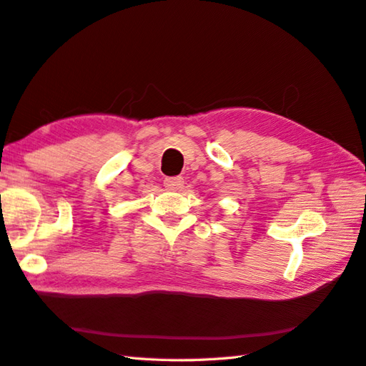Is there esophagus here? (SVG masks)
Segmentation results:
<instances>
[{"label": "esophagus", "instance_id": "obj_1", "mask_svg": "<svg viewBox=\"0 0 366 366\" xmlns=\"http://www.w3.org/2000/svg\"><path fill=\"white\" fill-rule=\"evenodd\" d=\"M164 185L167 190H172V192H177L179 189H182L184 185V177L182 176H174V177H165Z\"/></svg>", "mask_w": 366, "mask_h": 366}]
</instances>
